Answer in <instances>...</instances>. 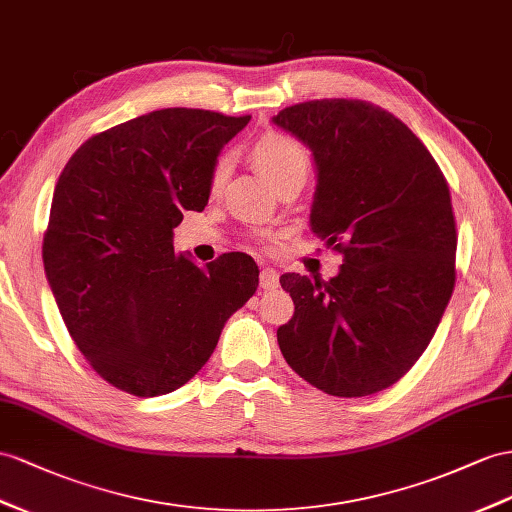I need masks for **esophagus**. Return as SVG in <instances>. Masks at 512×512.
Wrapping results in <instances>:
<instances>
[{
	"label": "esophagus",
	"mask_w": 512,
	"mask_h": 512,
	"mask_svg": "<svg viewBox=\"0 0 512 512\" xmlns=\"http://www.w3.org/2000/svg\"><path fill=\"white\" fill-rule=\"evenodd\" d=\"M259 285L261 290H277L279 287V272L274 268H261L259 272Z\"/></svg>",
	"instance_id": "obj_1"
}]
</instances>
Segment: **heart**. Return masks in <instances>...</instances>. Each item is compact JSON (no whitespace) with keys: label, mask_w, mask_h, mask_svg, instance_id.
<instances>
[{"label":"heart","mask_w":512,"mask_h":512,"mask_svg":"<svg viewBox=\"0 0 512 512\" xmlns=\"http://www.w3.org/2000/svg\"><path fill=\"white\" fill-rule=\"evenodd\" d=\"M255 166L266 175L274 188L281 186L285 179L309 173V155L303 144L285 134H264L251 149ZM229 173V157H218L212 170V190H218Z\"/></svg>","instance_id":"1"}]
</instances>
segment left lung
I'll return each mask as SVG.
<instances>
[{
	"instance_id": "8db88e82",
	"label": "left lung",
	"mask_w": 512,
	"mask_h": 512,
	"mask_svg": "<svg viewBox=\"0 0 512 512\" xmlns=\"http://www.w3.org/2000/svg\"><path fill=\"white\" fill-rule=\"evenodd\" d=\"M272 123L311 149V231L344 255L331 281L283 274L294 316L279 348L329 396H372L422 357L454 292L448 181L422 140L368 101L296 103Z\"/></svg>"
}]
</instances>
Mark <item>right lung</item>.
I'll return each mask as SVG.
<instances>
[{
	"label": "right lung",
	"mask_w": 512,
	"mask_h": 512,
	"mask_svg": "<svg viewBox=\"0 0 512 512\" xmlns=\"http://www.w3.org/2000/svg\"><path fill=\"white\" fill-rule=\"evenodd\" d=\"M251 116L166 108L88 138L64 166L43 238L47 281L75 346L138 398L186 385L251 298L246 253L199 268L175 255L183 212H203L220 149Z\"/></svg>",
	"instance_id": "add662e5"
}]
</instances>
